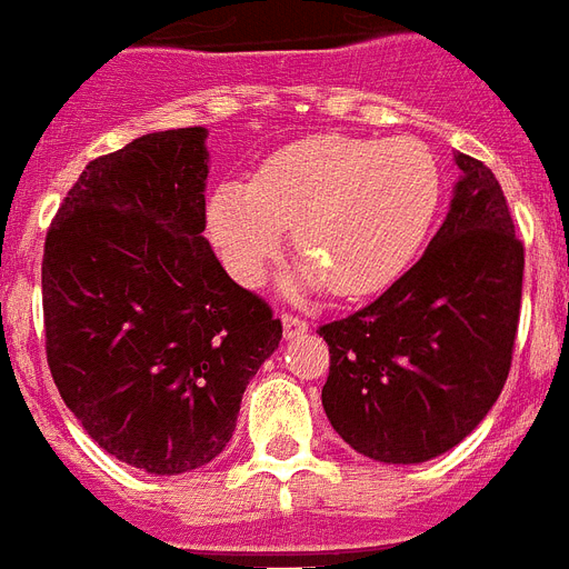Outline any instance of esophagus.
<instances>
[{
	"mask_svg": "<svg viewBox=\"0 0 569 569\" xmlns=\"http://www.w3.org/2000/svg\"><path fill=\"white\" fill-rule=\"evenodd\" d=\"M281 329H284V338H299L308 331V322L297 313H281Z\"/></svg>",
	"mask_w": 569,
	"mask_h": 569,
	"instance_id": "1",
	"label": "esophagus"
}]
</instances>
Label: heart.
Wrapping results in <instances>:
<instances>
[{
    "label": "heart",
    "mask_w": 569,
    "mask_h": 569,
    "mask_svg": "<svg viewBox=\"0 0 569 569\" xmlns=\"http://www.w3.org/2000/svg\"><path fill=\"white\" fill-rule=\"evenodd\" d=\"M440 197L443 176L420 140L322 134L279 149L252 181H220L208 234L231 279L258 284L293 229L306 284L370 297L417 256Z\"/></svg>",
    "instance_id": "b5f03b06"
}]
</instances>
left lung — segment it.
Returning <instances> with one entry per match:
<instances>
[{"label": "left lung", "instance_id": "left-lung-1", "mask_svg": "<svg viewBox=\"0 0 569 569\" xmlns=\"http://www.w3.org/2000/svg\"><path fill=\"white\" fill-rule=\"evenodd\" d=\"M456 163L452 206L420 261L376 302L320 326L326 417L385 465H420L461 443L511 370L522 243L497 176L465 152Z\"/></svg>", "mask_w": 569, "mask_h": 569}]
</instances>
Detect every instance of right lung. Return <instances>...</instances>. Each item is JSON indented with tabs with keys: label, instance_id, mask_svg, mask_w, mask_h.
I'll list each match as a JSON object with an SVG mask.
<instances>
[{
	"label": "right lung",
	"instance_id": "right-lung-1",
	"mask_svg": "<svg viewBox=\"0 0 569 569\" xmlns=\"http://www.w3.org/2000/svg\"><path fill=\"white\" fill-rule=\"evenodd\" d=\"M208 131H152L90 161L43 247L47 361L90 438L179 476L217 458L281 320L206 231Z\"/></svg>",
	"mask_w": 569,
	"mask_h": 569
}]
</instances>
